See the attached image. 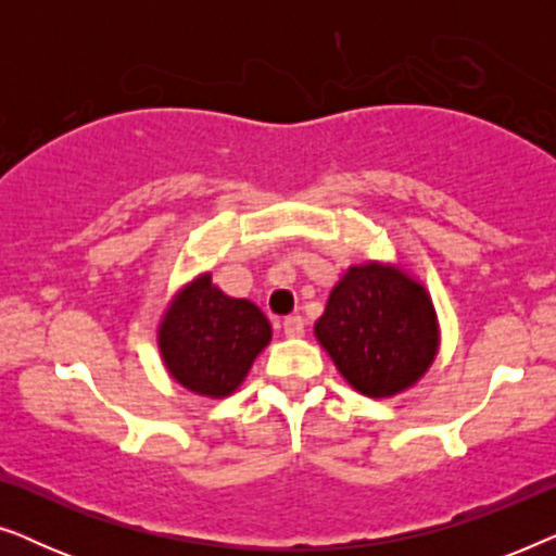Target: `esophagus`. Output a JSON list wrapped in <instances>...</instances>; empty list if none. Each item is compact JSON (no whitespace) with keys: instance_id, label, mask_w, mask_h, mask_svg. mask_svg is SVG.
<instances>
[{"instance_id":"obj_1","label":"esophagus","mask_w":556,"mask_h":556,"mask_svg":"<svg viewBox=\"0 0 556 556\" xmlns=\"http://www.w3.org/2000/svg\"><path fill=\"white\" fill-rule=\"evenodd\" d=\"M283 331H286V337H291V339L303 337L306 324H303L301 316H288V318H283Z\"/></svg>"}]
</instances>
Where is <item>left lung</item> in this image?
<instances>
[{"instance_id": "left-lung-1", "label": "left lung", "mask_w": 556, "mask_h": 556, "mask_svg": "<svg viewBox=\"0 0 556 556\" xmlns=\"http://www.w3.org/2000/svg\"><path fill=\"white\" fill-rule=\"evenodd\" d=\"M314 333L341 377L367 397H394L413 387L440 346L428 291L400 265H352L331 288Z\"/></svg>"}]
</instances>
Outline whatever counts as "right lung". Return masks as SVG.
Returning <instances> with one entry per match:
<instances>
[{"label":"right lung","mask_w":556,"mask_h":556,"mask_svg":"<svg viewBox=\"0 0 556 556\" xmlns=\"http://www.w3.org/2000/svg\"><path fill=\"white\" fill-rule=\"evenodd\" d=\"M270 337L268 318L255 303L225 295L210 273H202L174 295L156 341L181 387L219 400L238 390Z\"/></svg>","instance_id":"1"}]
</instances>
